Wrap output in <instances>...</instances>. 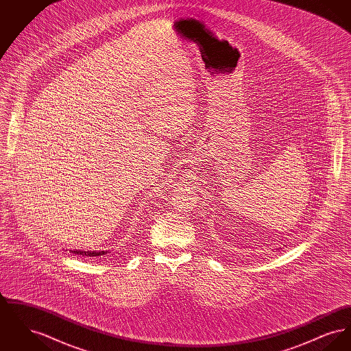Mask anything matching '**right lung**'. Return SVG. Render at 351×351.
<instances>
[{
	"mask_svg": "<svg viewBox=\"0 0 351 351\" xmlns=\"http://www.w3.org/2000/svg\"><path fill=\"white\" fill-rule=\"evenodd\" d=\"M76 255H83V256H101V255H105L108 254V251H93V252H89V251H71Z\"/></svg>",
	"mask_w": 351,
	"mask_h": 351,
	"instance_id": "right-lung-1",
	"label": "right lung"
}]
</instances>
